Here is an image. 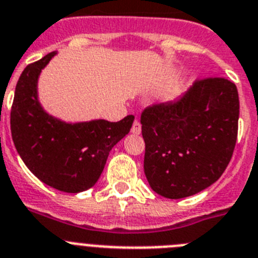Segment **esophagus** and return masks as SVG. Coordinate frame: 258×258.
<instances>
[{"instance_id": "esophagus-1", "label": "esophagus", "mask_w": 258, "mask_h": 258, "mask_svg": "<svg viewBox=\"0 0 258 258\" xmlns=\"http://www.w3.org/2000/svg\"><path fill=\"white\" fill-rule=\"evenodd\" d=\"M131 132L134 134V135H140V132H142V124H140V122H139V120H135V122H134Z\"/></svg>"}]
</instances>
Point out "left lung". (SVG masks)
<instances>
[{"label":"left lung","mask_w":258,"mask_h":258,"mask_svg":"<svg viewBox=\"0 0 258 258\" xmlns=\"http://www.w3.org/2000/svg\"><path fill=\"white\" fill-rule=\"evenodd\" d=\"M239 95L223 78H209L174 101L142 114L144 172L156 194L167 199L192 196L216 183L236 144Z\"/></svg>","instance_id":"obj_1"}]
</instances>
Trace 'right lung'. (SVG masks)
I'll use <instances>...</instances> for the list:
<instances>
[{
	"label": "right lung",
	"instance_id": "1",
	"mask_svg": "<svg viewBox=\"0 0 258 258\" xmlns=\"http://www.w3.org/2000/svg\"><path fill=\"white\" fill-rule=\"evenodd\" d=\"M55 54L51 51L22 73L11 107V136L36 178L58 191L79 194L96 184L107 156L128 134L135 116L119 122L73 123L49 114L39 100L37 84L42 69Z\"/></svg>",
	"mask_w": 258,
	"mask_h": 258
}]
</instances>
